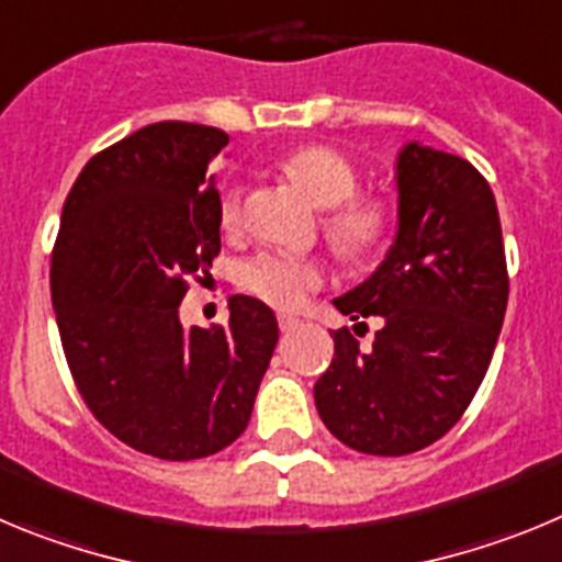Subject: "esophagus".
I'll list each match as a JSON object with an SVG mask.
<instances>
[{
    "mask_svg": "<svg viewBox=\"0 0 562 562\" xmlns=\"http://www.w3.org/2000/svg\"><path fill=\"white\" fill-rule=\"evenodd\" d=\"M277 322H280L282 333H291V330H296V327H302V318L291 316V313H280V318H277Z\"/></svg>",
    "mask_w": 562,
    "mask_h": 562,
    "instance_id": "34e87169",
    "label": "esophagus"
}]
</instances>
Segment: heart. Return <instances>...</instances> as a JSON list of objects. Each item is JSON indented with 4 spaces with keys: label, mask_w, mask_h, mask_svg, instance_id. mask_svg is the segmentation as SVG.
Masks as SVG:
<instances>
[{
    "label": "heart",
    "mask_w": 562,
    "mask_h": 562,
    "mask_svg": "<svg viewBox=\"0 0 562 562\" xmlns=\"http://www.w3.org/2000/svg\"><path fill=\"white\" fill-rule=\"evenodd\" d=\"M285 173L300 181L318 206H330L325 229L333 244L352 257L369 255L389 237L392 210L383 199L358 193V170L344 154L325 145H307L285 159ZM221 224L235 229L244 218V187L226 184L218 199ZM327 280L325 260L288 251H260L240 262L237 285L271 307H296Z\"/></svg>",
    "instance_id": "1"
}]
</instances>
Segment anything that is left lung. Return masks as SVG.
Instances as JSON below:
<instances>
[{"label": "left lung", "mask_w": 562, "mask_h": 562, "mask_svg": "<svg viewBox=\"0 0 562 562\" xmlns=\"http://www.w3.org/2000/svg\"><path fill=\"white\" fill-rule=\"evenodd\" d=\"M394 179L397 235L386 260L333 300L352 322L378 316L383 327L372 347L347 327L333 330L336 356L313 386L333 437L372 457L414 453L457 426L482 386L509 296L487 179L419 143L403 145Z\"/></svg>", "instance_id": "8db88e82"}]
</instances>
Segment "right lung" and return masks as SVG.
<instances>
[{
	"mask_svg": "<svg viewBox=\"0 0 562 562\" xmlns=\"http://www.w3.org/2000/svg\"><path fill=\"white\" fill-rule=\"evenodd\" d=\"M221 128L154 123L86 161L53 249L55 322L80 397L120 442L187 462L246 431L280 338L274 311L229 300V325L184 327L190 277L221 251L206 179ZM201 280V277H199Z\"/></svg>",
	"mask_w": 562,
	"mask_h": 562,
	"instance_id": "right-lung-1",
	"label": "right lung"
}]
</instances>
